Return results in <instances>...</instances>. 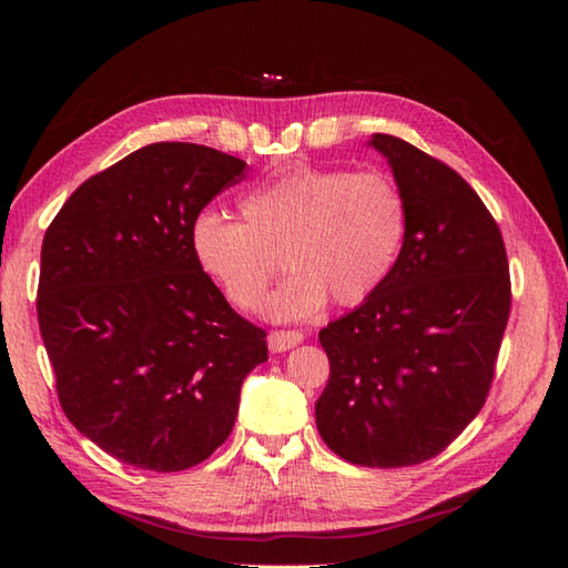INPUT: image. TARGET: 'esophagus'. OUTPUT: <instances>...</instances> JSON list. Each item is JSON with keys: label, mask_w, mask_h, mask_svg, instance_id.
<instances>
[{"label": "esophagus", "mask_w": 568, "mask_h": 568, "mask_svg": "<svg viewBox=\"0 0 568 568\" xmlns=\"http://www.w3.org/2000/svg\"><path fill=\"white\" fill-rule=\"evenodd\" d=\"M303 342H305V334L297 332V329H293V332L277 329V332L268 334V348L273 354H283V352H287V348H293V346L303 344Z\"/></svg>", "instance_id": "1"}]
</instances>
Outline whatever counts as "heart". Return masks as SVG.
<instances>
[{
	"label": "heart",
	"instance_id": "obj_1",
	"mask_svg": "<svg viewBox=\"0 0 568 568\" xmlns=\"http://www.w3.org/2000/svg\"><path fill=\"white\" fill-rule=\"evenodd\" d=\"M241 220L202 210L190 224L197 268L234 307L253 312L285 265L293 275L265 312L315 317L334 297L358 305L388 281L407 236V202L383 171L291 168L248 187Z\"/></svg>",
	"mask_w": 568,
	"mask_h": 568
}]
</instances>
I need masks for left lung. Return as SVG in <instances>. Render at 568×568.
Masks as SVG:
<instances>
[{
	"label": "left lung",
	"instance_id": "left-lung-1",
	"mask_svg": "<svg viewBox=\"0 0 568 568\" xmlns=\"http://www.w3.org/2000/svg\"><path fill=\"white\" fill-rule=\"evenodd\" d=\"M407 202L400 258L376 293L329 322V383L315 405L334 454L358 466L422 464L486 403L510 315L500 229L449 165L373 134Z\"/></svg>",
	"mask_w": 568,
	"mask_h": 568
}]
</instances>
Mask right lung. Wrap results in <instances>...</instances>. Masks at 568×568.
Instances as JSON below:
<instances>
[{"mask_svg": "<svg viewBox=\"0 0 568 568\" xmlns=\"http://www.w3.org/2000/svg\"><path fill=\"white\" fill-rule=\"evenodd\" d=\"M246 163L151 143L72 192L41 248L39 327L65 417L129 466L173 474L234 427L265 332L229 307L190 224Z\"/></svg>", "mask_w": 568, "mask_h": 568, "instance_id": "1", "label": "right lung"}]
</instances>
